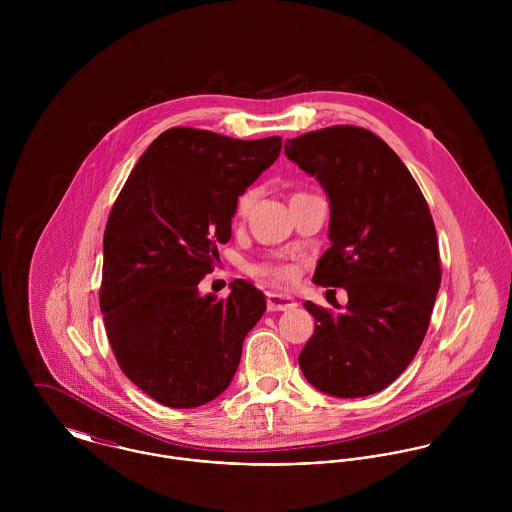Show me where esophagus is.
Masks as SVG:
<instances>
[{
    "instance_id": "34e87169",
    "label": "esophagus",
    "mask_w": 512,
    "mask_h": 512,
    "mask_svg": "<svg viewBox=\"0 0 512 512\" xmlns=\"http://www.w3.org/2000/svg\"><path fill=\"white\" fill-rule=\"evenodd\" d=\"M266 301H268L270 311H286V309H292L297 305V301L286 293L270 292L266 295Z\"/></svg>"
}]
</instances>
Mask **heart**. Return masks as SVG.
Returning <instances> with one entry per match:
<instances>
[{
	"instance_id": "heart-1",
	"label": "heart",
	"mask_w": 512,
	"mask_h": 512,
	"mask_svg": "<svg viewBox=\"0 0 512 512\" xmlns=\"http://www.w3.org/2000/svg\"><path fill=\"white\" fill-rule=\"evenodd\" d=\"M256 199H258V191L254 187H250L244 193H240V197L236 199V205H234V217L236 219H244L250 213V209L254 207ZM250 274H254L258 278H264V280H272V282H290L293 276L290 266L278 264V262L252 264L250 266Z\"/></svg>"
}]
</instances>
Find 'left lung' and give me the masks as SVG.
<instances>
[{
  "label": "left lung",
  "instance_id": "left-lung-1",
  "mask_svg": "<svg viewBox=\"0 0 512 512\" xmlns=\"http://www.w3.org/2000/svg\"><path fill=\"white\" fill-rule=\"evenodd\" d=\"M284 149L331 203V246L313 282L349 295L339 313L305 301L315 331L301 372L337 398L374 394L412 363L430 325L441 282L430 207L402 159L365 128L307 132Z\"/></svg>",
  "mask_w": 512,
  "mask_h": 512
}]
</instances>
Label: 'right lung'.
Wrapping results in <instances>:
<instances>
[{
	"instance_id": "obj_1",
	"label": "right lung",
	"mask_w": 512,
	"mask_h": 512,
	"mask_svg": "<svg viewBox=\"0 0 512 512\" xmlns=\"http://www.w3.org/2000/svg\"><path fill=\"white\" fill-rule=\"evenodd\" d=\"M282 138L165 130L136 163L104 230L100 309L122 372L155 402L197 408L226 390L266 311L250 282L199 295L234 205L280 155Z\"/></svg>"
}]
</instances>
